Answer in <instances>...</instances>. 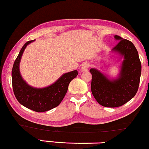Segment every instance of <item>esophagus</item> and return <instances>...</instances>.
<instances>
[{
    "mask_svg": "<svg viewBox=\"0 0 149 149\" xmlns=\"http://www.w3.org/2000/svg\"><path fill=\"white\" fill-rule=\"evenodd\" d=\"M89 65L88 63H84L81 65V70L82 71V72H84V71H87L88 70L89 68Z\"/></svg>",
    "mask_w": 149,
    "mask_h": 149,
    "instance_id": "esophagus-1",
    "label": "esophagus"
}]
</instances>
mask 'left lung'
Returning <instances> with one entry per match:
<instances>
[{"instance_id": "8db88e82", "label": "left lung", "mask_w": 149, "mask_h": 149, "mask_svg": "<svg viewBox=\"0 0 149 149\" xmlns=\"http://www.w3.org/2000/svg\"><path fill=\"white\" fill-rule=\"evenodd\" d=\"M119 41L111 53L120 56L123 60L118 74L110 78L96 68H91L92 75L91 90L100 105L107 107H117L124 105L134 98L138 90L142 65L138 53L134 44L114 36Z\"/></svg>"}]
</instances>
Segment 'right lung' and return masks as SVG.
<instances>
[{"label":"right lung","instance_id":"obj_1","mask_svg":"<svg viewBox=\"0 0 149 149\" xmlns=\"http://www.w3.org/2000/svg\"><path fill=\"white\" fill-rule=\"evenodd\" d=\"M26 42L21 49L13 63L11 78L14 95L21 105L37 112H44L57 107L66 94L69 84L78 75V71L65 73L53 84L45 88H38L31 86L23 79L20 71V63L22 54L29 44Z\"/></svg>","mask_w":149,"mask_h":149}]
</instances>
